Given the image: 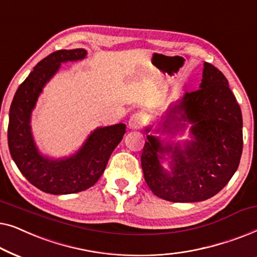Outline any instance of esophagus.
<instances>
[{
    "label": "esophagus",
    "mask_w": 257,
    "mask_h": 257,
    "mask_svg": "<svg viewBox=\"0 0 257 257\" xmlns=\"http://www.w3.org/2000/svg\"><path fill=\"white\" fill-rule=\"evenodd\" d=\"M143 115L140 113H135L128 119V127L132 130L139 128L143 125Z\"/></svg>",
    "instance_id": "1"
}]
</instances>
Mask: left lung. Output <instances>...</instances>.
Listing matches in <instances>:
<instances>
[{
	"mask_svg": "<svg viewBox=\"0 0 257 257\" xmlns=\"http://www.w3.org/2000/svg\"><path fill=\"white\" fill-rule=\"evenodd\" d=\"M191 124L192 139L164 143L149 135L142 153V167L147 186L154 195L172 202L203 201L228 184L240 164L243 137L242 113L228 80L215 66L203 64L200 89L186 92L158 121L154 132L175 135ZM168 155L171 171L161 160Z\"/></svg>",
	"mask_w": 257,
	"mask_h": 257,
	"instance_id": "1",
	"label": "left lung"
}]
</instances>
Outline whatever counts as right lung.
<instances>
[{
	"instance_id": "obj_1",
	"label": "right lung",
	"mask_w": 257,
	"mask_h": 257,
	"mask_svg": "<svg viewBox=\"0 0 257 257\" xmlns=\"http://www.w3.org/2000/svg\"><path fill=\"white\" fill-rule=\"evenodd\" d=\"M86 54L85 49H73L47 56L19 86L10 105L8 145L13 160L31 185L50 194H72L92 187L126 132L121 122L98 127L75 154L61 159L44 157L38 151L30 126L38 97L62 63L80 61Z\"/></svg>"
}]
</instances>
